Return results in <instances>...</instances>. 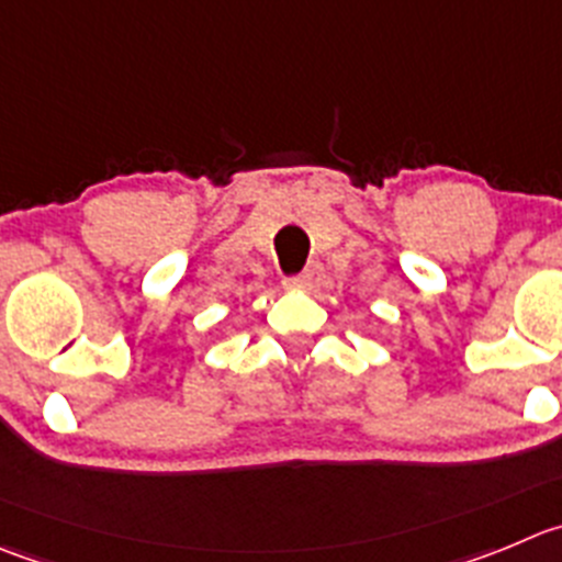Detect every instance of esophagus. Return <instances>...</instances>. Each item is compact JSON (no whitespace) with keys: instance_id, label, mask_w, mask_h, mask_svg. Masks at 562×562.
<instances>
[{"instance_id":"34e87169","label":"esophagus","mask_w":562,"mask_h":562,"mask_svg":"<svg viewBox=\"0 0 562 562\" xmlns=\"http://www.w3.org/2000/svg\"><path fill=\"white\" fill-rule=\"evenodd\" d=\"M323 276H325L323 267L312 265V267H306L301 276L286 278V286H292V290H301V292H314L319 284H323Z\"/></svg>"}]
</instances>
